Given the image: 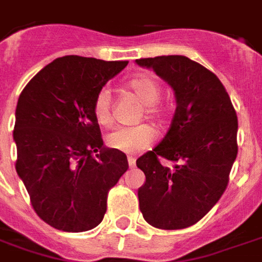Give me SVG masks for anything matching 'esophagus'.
Wrapping results in <instances>:
<instances>
[{
    "label": "esophagus",
    "instance_id": "esophagus-1",
    "mask_svg": "<svg viewBox=\"0 0 262 262\" xmlns=\"http://www.w3.org/2000/svg\"><path fill=\"white\" fill-rule=\"evenodd\" d=\"M127 163H129V167L133 168L136 166V159L135 158H132V156H129V158H127Z\"/></svg>",
    "mask_w": 262,
    "mask_h": 262
}]
</instances>
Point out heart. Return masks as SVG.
Listing matches in <instances>:
<instances>
[{
    "label": "heart",
    "mask_w": 262,
    "mask_h": 262,
    "mask_svg": "<svg viewBox=\"0 0 262 262\" xmlns=\"http://www.w3.org/2000/svg\"><path fill=\"white\" fill-rule=\"evenodd\" d=\"M127 88L144 104V114L147 118H158L162 115L159 100L162 96V85L158 80L149 76H137L127 81ZM111 92L108 88H102L95 96L94 115L102 126H108L113 122L111 115ZM155 141V132L147 125L136 127H118L107 136V144L115 151L123 154H137Z\"/></svg>",
    "instance_id": "1"
}]
</instances>
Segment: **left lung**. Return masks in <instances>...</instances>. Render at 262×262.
I'll return each instance as SVG.
<instances>
[{
    "instance_id": "1",
    "label": "left lung",
    "mask_w": 262,
    "mask_h": 262,
    "mask_svg": "<svg viewBox=\"0 0 262 262\" xmlns=\"http://www.w3.org/2000/svg\"><path fill=\"white\" fill-rule=\"evenodd\" d=\"M174 90L170 129L136 164L145 174L140 211L156 228L179 230L201 220L220 200L236 159L238 118L217 76L183 55L136 59ZM163 157L172 169L160 165Z\"/></svg>"
}]
</instances>
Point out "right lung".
Here are the masks:
<instances>
[{"label":"right lung","mask_w":262,"mask_h":262,"mask_svg":"<svg viewBox=\"0 0 262 262\" xmlns=\"http://www.w3.org/2000/svg\"><path fill=\"white\" fill-rule=\"evenodd\" d=\"M126 65L65 55L36 73L18 96L16 171L36 215L57 230L96 227L108 190L129 168L123 152L103 145L94 115L99 90Z\"/></svg>","instance_id":"1"}]
</instances>
